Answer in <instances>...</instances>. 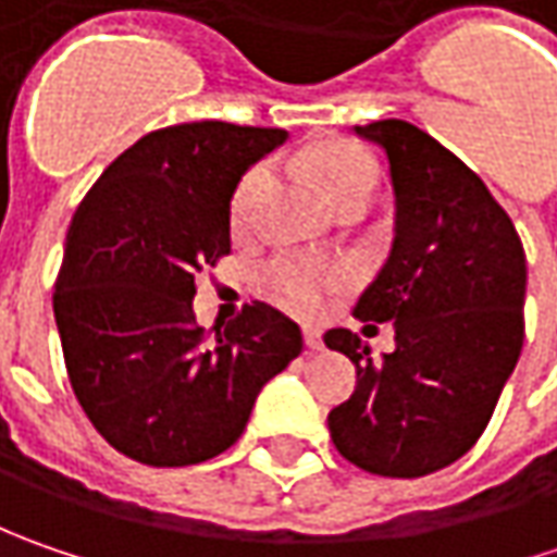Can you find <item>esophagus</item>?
Segmentation results:
<instances>
[{"label": "esophagus", "mask_w": 557, "mask_h": 557, "mask_svg": "<svg viewBox=\"0 0 557 557\" xmlns=\"http://www.w3.org/2000/svg\"><path fill=\"white\" fill-rule=\"evenodd\" d=\"M304 341H307V347H310L312 354L322 350V334H319V329H304Z\"/></svg>", "instance_id": "obj_1"}]
</instances>
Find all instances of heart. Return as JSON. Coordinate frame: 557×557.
<instances>
[{"label":"heart","mask_w":557,"mask_h":557,"mask_svg":"<svg viewBox=\"0 0 557 557\" xmlns=\"http://www.w3.org/2000/svg\"><path fill=\"white\" fill-rule=\"evenodd\" d=\"M290 163L315 173L332 201L347 207H369L381 185V166L366 148L341 136H319L290 154ZM275 185V166L269 161L253 163L238 180L228 201V223L238 235L253 232L260 220V207ZM347 285V269L325 260H312L304 253H278L263 267V288L285 310L312 315L325 307V300Z\"/></svg>","instance_id":"1"}]
</instances>
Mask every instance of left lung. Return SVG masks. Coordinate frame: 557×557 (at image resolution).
<instances>
[{
	"instance_id": "obj_1",
	"label": "left lung",
	"mask_w": 557,
	"mask_h": 557,
	"mask_svg": "<svg viewBox=\"0 0 557 557\" xmlns=\"http://www.w3.org/2000/svg\"><path fill=\"white\" fill-rule=\"evenodd\" d=\"M356 136L387 151L396 238L354 315L394 322L381 362L347 329L329 350L356 362V391L329 412L337 453L377 478H424L461 459L493 418L524 347L527 257L481 176L406 120Z\"/></svg>"
}]
</instances>
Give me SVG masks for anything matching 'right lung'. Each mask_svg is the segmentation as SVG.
<instances>
[{
  "label": "right lung",
  "instance_id": "1",
  "mask_svg": "<svg viewBox=\"0 0 557 557\" xmlns=\"http://www.w3.org/2000/svg\"><path fill=\"white\" fill-rule=\"evenodd\" d=\"M285 129L223 120L163 126L111 163L76 207L52 307L86 418L151 468L213 459L257 394L304 350L297 322L247 304L225 329L195 322V275L232 250L228 201Z\"/></svg>",
  "mask_w": 557,
  "mask_h": 557
}]
</instances>
